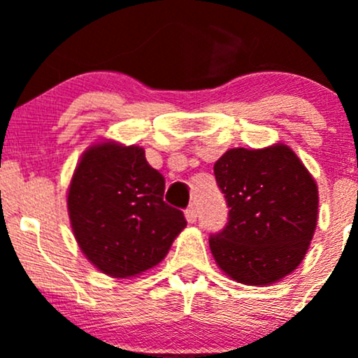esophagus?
I'll return each instance as SVG.
<instances>
[{
  "label": "esophagus",
  "instance_id": "esophagus-1",
  "mask_svg": "<svg viewBox=\"0 0 358 358\" xmlns=\"http://www.w3.org/2000/svg\"><path fill=\"white\" fill-rule=\"evenodd\" d=\"M185 217H187L188 224H195L196 217H199V213H196V208L195 207H188L187 210H185Z\"/></svg>",
  "mask_w": 358,
  "mask_h": 358
}]
</instances>
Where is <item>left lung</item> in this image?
<instances>
[{"label": "left lung", "instance_id": "1", "mask_svg": "<svg viewBox=\"0 0 358 358\" xmlns=\"http://www.w3.org/2000/svg\"><path fill=\"white\" fill-rule=\"evenodd\" d=\"M213 173L231 208L225 227L208 239L219 268L250 286L293 273L318 217V188L296 153L286 145L234 148L217 159Z\"/></svg>", "mask_w": 358, "mask_h": 358}]
</instances>
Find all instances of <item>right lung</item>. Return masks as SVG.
<instances>
[{"label":"right lung","mask_w":358,"mask_h":358,"mask_svg":"<svg viewBox=\"0 0 358 358\" xmlns=\"http://www.w3.org/2000/svg\"><path fill=\"white\" fill-rule=\"evenodd\" d=\"M165 178L145 150L114 141L82 155L69 188L72 231L85 257L113 278H131L162 262L187 220L163 200Z\"/></svg>","instance_id":"1"}]
</instances>
